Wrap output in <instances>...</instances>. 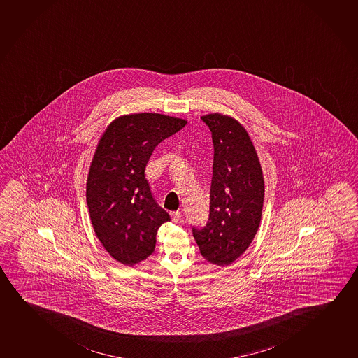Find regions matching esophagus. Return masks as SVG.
I'll return each mask as SVG.
<instances>
[{
  "label": "esophagus",
  "mask_w": 358,
  "mask_h": 358,
  "mask_svg": "<svg viewBox=\"0 0 358 358\" xmlns=\"http://www.w3.org/2000/svg\"><path fill=\"white\" fill-rule=\"evenodd\" d=\"M171 219L173 223H178L180 220H181V213L180 212H173L171 214Z\"/></svg>",
  "instance_id": "obj_1"
}]
</instances>
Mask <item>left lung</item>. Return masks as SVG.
Listing matches in <instances>:
<instances>
[{
	"label": "left lung",
	"mask_w": 358,
	"mask_h": 358,
	"mask_svg": "<svg viewBox=\"0 0 358 358\" xmlns=\"http://www.w3.org/2000/svg\"><path fill=\"white\" fill-rule=\"evenodd\" d=\"M214 145L209 219L193 236L203 257L217 266L233 264L259 230L264 207V173L254 144L238 120L222 113L203 115Z\"/></svg>",
	"instance_id": "left-lung-1"
}]
</instances>
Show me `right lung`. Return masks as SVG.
I'll use <instances>...</instances> for the list:
<instances>
[{"label": "right lung", "instance_id": "1", "mask_svg": "<svg viewBox=\"0 0 358 358\" xmlns=\"http://www.w3.org/2000/svg\"><path fill=\"white\" fill-rule=\"evenodd\" d=\"M187 120L159 113L120 115L104 130L90 166L86 201L94 234L115 261L134 266L155 250L170 215L156 204L145 178L152 151Z\"/></svg>", "mask_w": 358, "mask_h": 358}]
</instances>
